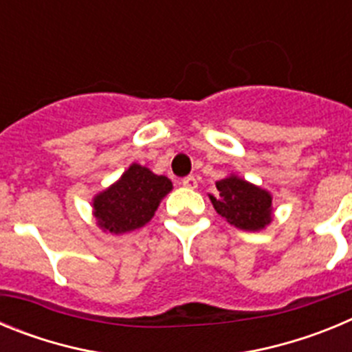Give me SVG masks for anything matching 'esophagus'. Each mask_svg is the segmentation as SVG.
Masks as SVG:
<instances>
[{"instance_id": "1", "label": "esophagus", "mask_w": 352, "mask_h": 352, "mask_svg": "<svg viewBox=\"0 0 352 352\" xmlns=\"http://www.w3.org/2000/svg\"><path fill=\"white\" fill-rule=\"evenodd\" d=\"M182 185L186 186V188H195L197 186V179H195V176H186V178L182 179Z\"/></svg>"}]
</instances>
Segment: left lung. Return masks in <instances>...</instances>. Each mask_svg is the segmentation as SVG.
Returning a JSON list of instances; mask_svg holds the SVG:
<instances>
[{"label":"left lung","mask_w":352,"mask_h":352,"mask_svg":"<svg viewBox=\"0 0 352 352\" xmlns=\"http://www.w3.org/2000/svg\"><path fill=\"white\" fill-rule=\"evenodd\" d=\"M217 197L210 195L217 213L245 231H259L272 222V195L266 190L229 176L217 182Z\"/></svg>","instance_id":"obj_1"}]
</instances>
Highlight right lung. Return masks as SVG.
Returning a JSON list of instances; mask_svg holds the SVG:
<instances>
[{
    "instance_id": "right-lung-1",
    "label": "right lung",
    "mask_w": 352,
    "mask_h": 352,
    "mask_svg": "<svg viewBox=\"0 0 352 352\" xmlns=\"http://www.w3.org/2000/svg\"><path fill=\"white\" fill-rule=\"evenodd\" d=\"M170 188L173 183L169 178L133 164L120 182L96 195L93 201L95 217L102 229L109 232L133 231L151 220L162 197Z\"/></svg>"
}]
</instances>
